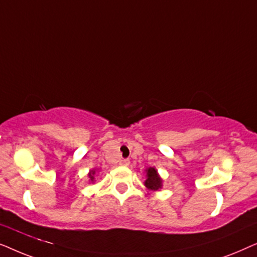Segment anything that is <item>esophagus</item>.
Listing matches in <instances>:
<instances>
[{"label": "esophagus", "instance_id": "obj_1", "mask_svg": "<svg viewBox=\"0 0 257 257\" xmlns=\"http://www.w3.org/2000/svg\"><path fill=\"white\" fill-rule=\"evenodd\" d=\"M119 165H121V166H128L130 160L128 159H121L120 161H119Z\"/></svg>", "mask_w": 257, "mask_h": 257}]
</instances>
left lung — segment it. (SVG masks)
<instances>
[{
	"label": "left lung",
	"instance_id": "left-lung-1",
	"mask_svg": "<svg viewBox=\"0 0 257 257\" xmlns=\"http://www.w3.org/2000/svg\"><path fill=\"white\" fill-rule=\"evenodd\" d=\"M147 189L156 192L159 191L163 187V180H161L160 175L158 174L157 170L154 167H149L146 170V180L144 182Z\"/></svg>",
	"mask_w": 257,
	"mask_h": 257
}]
</instances>
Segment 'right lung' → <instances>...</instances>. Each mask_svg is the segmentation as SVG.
I'll return each mask as SVG.
<instances>
[{
  "label": "right lung",
  "instance_id": "obj_1",
  "mask_svg": "<svg viewBox=\"0 0 257 257\" xmlns=\"http://www.w3.org/2000/svg\"><path fill=\"white\" fill-rule=\"evenodd\" d=\"M94 174H96V170L90 171V173H89V178H90L91 182H93V181H94Z\"/></svg>",
  "mask_w": 257,
  "mask_h": 257
}]
</instances>
